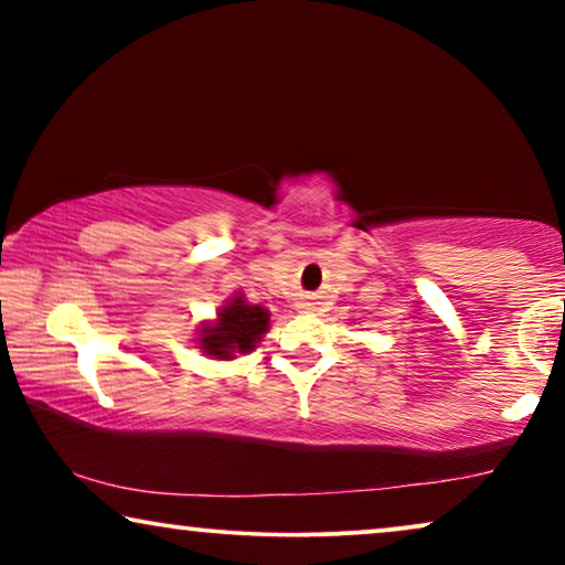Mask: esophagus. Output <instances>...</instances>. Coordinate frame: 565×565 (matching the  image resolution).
I'll use <instances>...</instances> for the list:
<instances>
[{
  "mask_svg": "<svg viewBox=\"0 0 565 565\" xmlns=\"http://www.w3.org/2000/svg\"><path fill=\"white\" fill-rule=\"evenodd\" d=\"M300 311H303V313H311V311H313V303H300Z\"/></svg>",
  "mask_w": 565,
  "mask_h": 565,
  "instance_id": "esophagus-1",
  "label": "esophagus"
}]
</instances>
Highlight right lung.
I'll use <instances>...</instances> for the list:
<instances>
[{
    "label": "right lung",
    "instance_id": "1",
    "mask_svg": "<svg viewBox=\"0 0 565 565\" xmlns=\"http://www.w3.org/2000/svg\"><path fill=\"white\" fill-rule=\"evenodd\" d=\"M269 329V311L262 306L246 303L244 296H236L221 306L215 321L203 323L200 329V350L215 360H231L234 354H246L259 344Z\"/></svg>",
    "mask_w": 565,
    "mask_h": 565
}]
</instances>
